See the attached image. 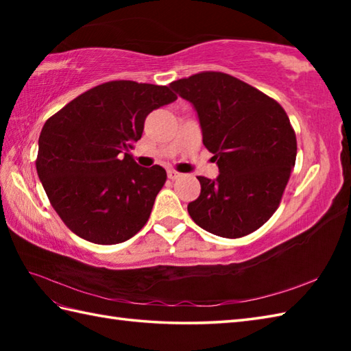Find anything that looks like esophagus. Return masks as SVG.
Returning <instances> with one entry per match:
<instances>
[{
	"label": "esophagus",
	"instance_id": "1",
	"mask_svg": "<svg viewBox=\"0 0 351 351\" xmlns=\"http://www.w3.org/2000/svg\"><path fill=\"white\" fill-rule=\"evenodd\" d=\"M167 176H169V180H178V178L181 176V173L173 169H170V170H167Z\"/></svg>",
	"mask_w": 351,
	"mask_h": 351
}]
</instances>
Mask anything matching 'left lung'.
I'll list each match as a JSON object with an SVG mask.
<instances>
[{
  "label": "left lung",
  "instance_id": "1",
  "mask_svg": "<svg viewBox=\"0 0 351 351\" xmlns=\"http://www.w3.org/2000/svg\"><path fill=\"white\" fill-rule=\"evenodd\" d=\"M195 107L202 141L220 175L199 176L189 204L193 221L223 238L259 229L278 210L295 164L297 140L278 102L223 72H200L170 83Z\"/></svg>",
  "mask_w": 351,
  "mask_h": 351
}]
</instances>
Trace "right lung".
<instances>
[{"label": "right lung", "instance_id": "1", "mask_svg": "<svg viewBox=\"0 0 351 351\" xmlns=\"http://www.w3.org/2000/svg\"><path fill=\"white\" fill-rule=\"evenodd\" d=\"M175 99L167 86L108 81L45 122L37 175L73 234L117 244L146 225L167 175L156 164L138 166L130 149L141 138L146 116Z\"/></svg>", "mask_w": 351, "mask_h": 351}]
</instances>
